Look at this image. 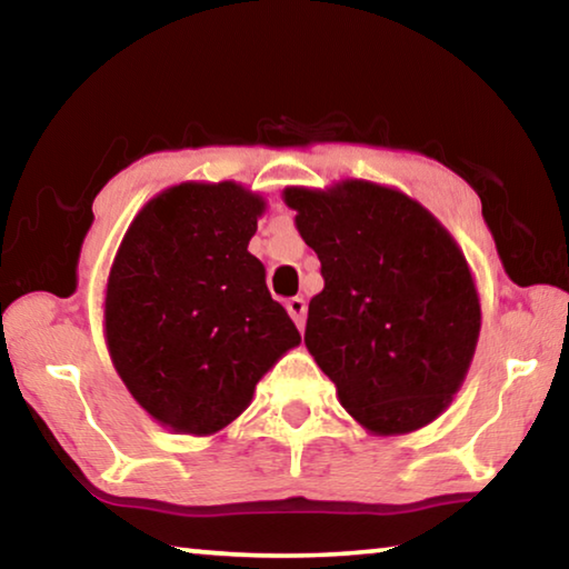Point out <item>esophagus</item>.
Segmentation results:
<instances>
[{
  "label": "esophagus",
  "mask_w": 569,
  "mask_h": 569,
  "mask_svg": "<svg viewBox=\"0 0 569 569\" xmlns=\"http://www.w3.org/2000/svg\"><path fill=\"white\" fill-rule=\"evenodd\" d=\"M286 311L291 313V319L296 321V326L298 329L303 331V326H306V301L303 298H288V303H286Z\"/></svg>",
  "instance_id": "1"
}]
</instances>
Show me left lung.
I'll use <instances>...</instances> for the list:
<instances>
[{
  "label": "left lung",
  "mask_w": 569,
  "mask_h": 569,
  "mask_svg": "<svg viewBox=\"0 0 569 569\" xmlns=\"http://www.w3.org/2000/svg\"><path fill=\"white\" fill-rule=\"evenodd\" d=\"M321 261L306 349L341 407L373 435H407L445 411L477 349L475 278L449 230L403 192L366 180L286 188Z\"/></svg>",
  "instance_id": "1"
}]
</instances>
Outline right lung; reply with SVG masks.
I'll use <instances>...</instances> for the list:
<instances>
[{
  "mask_svg": "<svg viewBox=\"0 0 569 569\" xmlns=\"http://www.w3.org/2000/svg\"><path fill=\"white\" fill-rule=\"evenodd\" d=\"M266 200L238 182H180L140 210L114 256L104 341L132 399L162 427L208 437L301 343L248 253Z\"/></svg>",
  "mask_w": 569,
  "mask_h": 569,
  "instance_id": "right-lung-1",
  "label": "right lung"
}]
</instances>
